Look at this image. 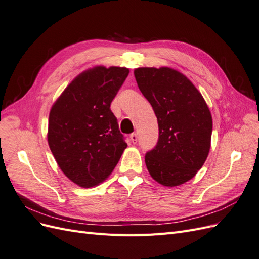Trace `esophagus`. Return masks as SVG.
<instances>
[{"label":"esophagus","instance_id":"esophagus-1","mask_svg":"<svg viewBox=\"0 0 259 259\" xmlns=\"http://www.w3.org/2000/svg\"><path fill=\"white\" fill-rule=\"evenodd\" d=\"M130 138H131V140H132V143H133V144H136V143H137V140H138V136H137L136 133H133V134H131Z\"/></svg>","mask_w":259,"mask_h":259}]
</instances>
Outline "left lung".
Listing matches in <instances>:
<instances>
[{
  "label": "left lung",
  "mask_w": 259,
  "mask_h": 259,
  "mask_svg": "<svg viewBox=\"0 0 259 259\" xmlns=\"http://www.w3.org/2000/svg\"><path fill=\"white\" fill-rule=\"evenodd\" d=\"M140 92L158 119L159 139L145 155L152 178L175 187L190 180L204 164L210 148L213 121L195 86L170 68H138Z\"/></svg>",
  "instance_id": "obj_1"
}]
</instances>
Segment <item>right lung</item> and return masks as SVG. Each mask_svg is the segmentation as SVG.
<instances>
[{
	"label": "right lung",
	"mask_w": 259,
	"mask_h": 259,
	"mask_svg": "<svg viewBox=\"0 0 259 259\" xmlns=\"http://www.w3.org/2000/svg\"><path fill=\"white\" fill-rule=\"evenodd\" d=\"M128 73L120 67L88 70L52 107L51 151L64 174L81 187L104 182L127 147L110 105Z\"/></svg>",
	"instance_id": "obj_1"
}]
</instances>
